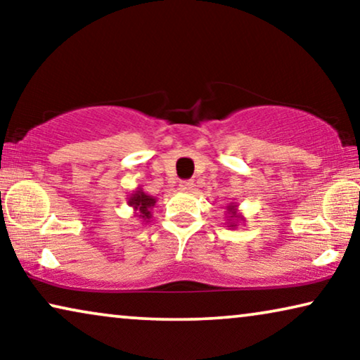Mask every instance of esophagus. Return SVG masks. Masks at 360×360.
<instances>
[{"instance_id": "34e87169", "label": "esophagus", "mask_w": 360, "mask_h": 360, "mask_svg": "<svg viewBox=\"0 0 360 360\" xmlns=\"http://www.w3.org/2000/svg\"><path fill=\"white\" fill-rule=\"evenodd\" d=\"M193 186H195V184L191 180H181L180 181V190H184V191L193 190Z\"/></svg>"}]
</instances>
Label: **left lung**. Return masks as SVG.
I'll return each mask as SVG.
<instances>
[{
    "label": "left lung",
    "mask_w": 360,
    "mask_h": 360,
    "mask_svg": "<svg viewBox=\"0 0 360 360\" xmlns=\"http://www.w3.org/2000/svg\"><path fill=\"white\" fill-rule=\"evenodd\" d=\"M229 210H234V208H233V206H229ZM229 218L234 219V218H238V216H236V213H233V216H229Z\"/></svg>",
    "instance_id": "8db88e82"
}]
</instances>
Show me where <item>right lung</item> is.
<instances>
[{
	"mask_svg": "<svg viewBox=\"0 0 360 360\" xmlns=\"http://www.w3.org/2000/svg\"><path fill=\"white\" fill-rule=\"evenodd\" d=\"M129 205L134 206V210L139 211V216L142 219H149L150 218V208L155 205V198L146 195L144 191H136L134 195L129 198Z\"/></svg>",
	"mask_w": 360,
	"mask_h": 360,
	"instance_id": "right-lung-1",
	"label": "right lung"
}]
</instances>
